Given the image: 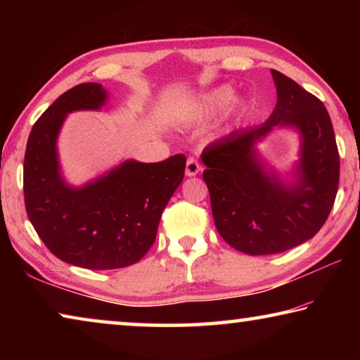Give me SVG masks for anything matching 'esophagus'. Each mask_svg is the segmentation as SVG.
<instances>
[{
	"label": "esophagus",
	"mask_w": 360,
	"mask_h": 360,
	"mask_svg": "<svg viewBox=\"0 0 360 360\" xmlns=\"http://www.w3.org/2000/svg\"><path fill=\"white\" fill-rule=\"evenodd\" d=\"M200 172H202V165L193 157H188L186 162V176L192 178V176H197Z\"/></svg>",
	"instance_id": "34e87169"
}]
</instances>
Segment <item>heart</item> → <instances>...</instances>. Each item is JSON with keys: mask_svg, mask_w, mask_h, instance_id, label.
<instances>
[{"mask_svg": "<svg viewBox=\"0 0 360 360\" xmlns=\"http://www.w3.org/2000/svg\"><path fill=\"white\" fill-rule=\"evenodd\" d=\"M235 98V89L231 85H219L216 89H211L210 92L198 96L197 100L188 103L187 106L181 109L178 114V122L181 125H197L203 124L212 115L221 112L227 108ZM236 109L241 111L243 103L236 105Z\"/></svg>", "mask_w": 360, "mask_h": 360, "instance_id": "b5f03b06", "label": "heart"}]
</instances>
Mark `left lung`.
<instances>
[{
	"mask_svg": "<svg viewBox=\"0 0 360 360\" xmlns=\"http://www.w3.org/2000/svg\"><path fill=\"white\" fill-rule=\"evenodd\" d=\"M278 101L264 124L240 129L203 150V179L219 235L249 255L278 254L318 233L337 197L340 157L324 103L271 70ZM276 128L294 129L299 158L273 169L258 144Z\"/></svg>",
	"mask_w": 360,
	"mask_h": 360,
	"instance_id": "left-lung-1",
	"label": "left lung"
}]
</instances>
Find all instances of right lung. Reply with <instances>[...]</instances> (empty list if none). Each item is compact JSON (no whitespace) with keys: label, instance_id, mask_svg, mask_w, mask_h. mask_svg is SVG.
<instances>
[{"label":"right lung","instance_id":"obj_1","mask_svg":"<svg viewBox=\"0 0 360 360\" xmlns=\"http://www.w3.org/2000/svg\"><path fill=\"white\" fill-rule=\"evenodd\" d=\"M108 100V90L95 82L60 95L33 125L23 162L36 233L56 257L89 270L124 268L144 257L186 168L182 154L157 163L129 158L82 186L70 184L57 146L65 120L76 111H101Z\"/></svg>","mask_w":360,"mask_h":360}]
</instances>
